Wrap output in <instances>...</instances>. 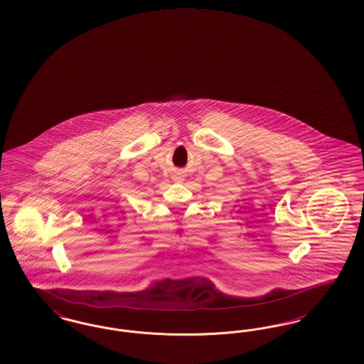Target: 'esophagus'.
Here are the masks:
<instances>
[{"instance_id":"esophagus-1","label":"esophagus","mask_w":364,"mask_h":364,"mask_svg":"<svg viewBox=\"0 0 364 364\" xmlns=\"http://www.w3.org/2000/svg\"><path fill=\"white\" fill-rule=\"evenodd\" d=\"M175 181H177V183H181V181H183V176L180 175V173L175 175Z\"/></svg>"}]
</instances>
